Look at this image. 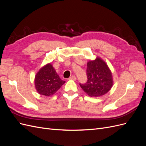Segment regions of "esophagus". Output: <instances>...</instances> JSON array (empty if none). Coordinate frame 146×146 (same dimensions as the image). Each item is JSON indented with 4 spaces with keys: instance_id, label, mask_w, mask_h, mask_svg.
I'll list each match as a JSON object with an SVG mask.
<instances>
[{
    "instance_id": "obj_1",
    "label": "esophagus",
    "mask_w": 146,
    "mask_h": 146,
    "mask_svg": "<svg viewBox=\"0 0 146 146\" xmlns=\"http://www.w3.org/2000/svg\"><path fill=\"white\" fill-rule=\"evenodd\" d=\"M69 80H77V78H76V77L75 76H72V77H70L69 78Z\"/></svg>"
}]
</instances>
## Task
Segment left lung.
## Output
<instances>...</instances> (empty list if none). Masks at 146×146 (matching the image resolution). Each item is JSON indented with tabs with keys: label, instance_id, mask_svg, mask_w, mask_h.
Returning <instances> with one entry per match:
<instances>
[{
	"label": "left lung",
	"instance_id": "8db88e82",
	"mask_svg": "<svg viewBox=\"0 0 146 146\" xmlns=\"http://www.w3.org/2000/svg\"><path fill=\"white\" fill-rule=\"evenodd\" d=\"M88 80L80 86L91 97H98L105 94L113 85L112 74L104 60L97 57L87 63Z\"/></svg>",
	"mask_w": 146,
	"mask_h": 146
}]
</instances>
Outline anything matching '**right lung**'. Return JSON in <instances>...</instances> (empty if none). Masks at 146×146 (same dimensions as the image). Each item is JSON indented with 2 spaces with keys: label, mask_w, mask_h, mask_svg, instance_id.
<instances>
[{
  "label": "right lung",
  "mask_w": 146,
  "mask_h": 146,
  "mask_svg": "<svg viewBox=\"0 0 146 146\" xmlns=\"http://www.w3.org/2000/svg\"><path fill=\"white\" fill-rule=\"evenodd\" d=\"M65 83L56 74L50 63H48L37 72L35 78V85L38 93L45 96H52Z\"/></svg>",
  "instance_id": "add662e5"
}]
</instances>
